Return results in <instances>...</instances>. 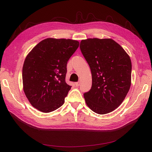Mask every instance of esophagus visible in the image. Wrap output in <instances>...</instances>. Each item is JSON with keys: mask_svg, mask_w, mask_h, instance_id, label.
Listing matches in <instances>:
<instances>
[{"mask_svg": "<svg viewBox=\"0 0 152 152\" xmlns=\"http://www.w3.org/2000/svg\"><path fill=\"white\" fill-rule=\"evenodd\" d=\"M75 86L76 87H79V86H80V82H75Z\"/></svg>", "mask_w": 152, "mask_h": 152, "instance_id": "34e87169", "label": "esophagus"}]
</instances>
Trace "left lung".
Returning a JSON list of instances; mask_svg holds the SVG:
<instances>
[{"label":"left lung","mask_w":152,"mask_h":152,"mask_svg":"<svg viewBox=\"0 0 152 152\" xmlns=\"http://www.w3.org/2000/svg\"><path fill=\"white\" fill-rule=\"evenodd\" d=\"M80 48L92 74L91 89L84 94L86 103L96 113L112 112L121 104L129 91L130 57L111 39L82 40Z\"/></svg>","instance_id":"obj_1"}]
</instances>
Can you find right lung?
<instances>
[{
	"mask_svg": "<svg viewBox=\"0 0 152 152\" xmlns=\"http://www.w3.org/2000/svg\"><path fill=\"white\" fill-rule=\"evenodd\" d=\"M79 45L75 40L48 38L27 55L22 70L23 86L34 108L49 113L65 103L71 89L65 82L67 62Z\"/></svg>",
	"mask_w": 152,
	"mask_h": 152,
	"instance_id": "obj_1",
	"label": "right lung"
}]
</instances>
